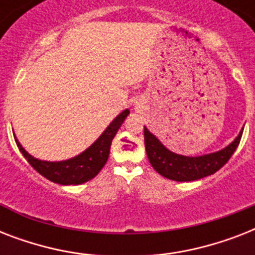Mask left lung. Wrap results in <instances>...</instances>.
Returning a JSON list of instances; mask_svg holds the SVG:
<instances>
[{"label": "left lung", "mask_w": 255, "mask_h": 255, "mask_svg": "<svg viewBox=\"0 0 255 255\" xmlns=\"http://www.w3.org/2000/svg\"><path fill=\"white\" fill-rule=\"evenodd\" d=\"M242 128L238 136L220 151L202 156H184L169 151L147 127H144V143L149 163L156 172L173 181H194L221 169L237 149Z\"/></svg>", "instance_id": "obj_1"}]
</instances>
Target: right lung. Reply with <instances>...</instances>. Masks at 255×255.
<instances>
[{
	"label": "right lung",
	"mask_w": 255,
	"mask_h": 255,
	"mask_svg": "<svg viewBox=\"0 0 255 255\" xmlns=\"http://www.w3.org/2000/svg\"><path fill=\"white\" fill-rule=\"evenodd\" d=\"M128 115H129V110L120 112L104 129L103 133L86 151L71 159L62 160V161H45V160L35 159L29 152H26L15 136L14 139L21 153L25 156V159L43 177L61 185H79L95 177L104 167V164L107 163L112 139L115 137L116 132L119 131L120 126L123 124Z\"/></svg>",
	"instance_id": "add662e5"
}]
</instances>
